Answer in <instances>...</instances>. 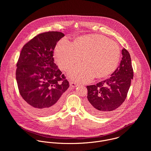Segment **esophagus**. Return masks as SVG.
Instances as JSON below:
<instances>
[{
    "instance_id": "obj_1",
    "label": "esophagus",
    "mask_w": 151,
    "mask_h": 151,
    "mask_svg": "<svg viewBox=\"0 0 151 151\" xmlns=\"http://www.w3.org/2000/svg\"><path fill=\"white\" fill-rule=\"evenodd\" d=\"M70 85L71 87H76V86H78V85H77V83H73V82L70 83Z\"/></svg>"
}]
</instances>
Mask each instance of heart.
Masks as SVG:
<instances>
[{"label": "heart", "mask_w": 151, "mask_h": 151, "mask_svg": "<svg viewBox=\"0 0 151 151\" xmlns=\"http://www.w3.org/2000/svg\"><path fill=\"white\" fill-rule=\"evenodd\" d=\"M55 57L59 67L66 70L79 63L83 64L72 68L70 78L77 83L91 81L94 77H106L117 68L120 58L118 44L99 34L78 37L73 43L63 38L57 43Z\"/></svg>", "instance_id": "obj_1"}]
</instances>
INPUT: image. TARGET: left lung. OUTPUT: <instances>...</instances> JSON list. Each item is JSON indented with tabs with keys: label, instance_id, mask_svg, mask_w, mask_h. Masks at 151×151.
I'll use <instances>...</instances> for the list:
<instances>
[{
	"label": "left lung",
	"instance_id": "left-lung-1",
	"mask_svg": "<svg viewBox=\"0 0 151 151\" xmlns=\"http://www.w3.org/2000/svg\"><path fill=\"white\" fill-rule=\"evenodd\" d=\"M122 54L120 65L110 77L96 85L86 86V109L92 114L106 116L119 108L126 98L133 78V70L129 52L123 48Z\"/></svg>",
	"mask_w": 151,
	"mask_h": 151
}]
</instances>
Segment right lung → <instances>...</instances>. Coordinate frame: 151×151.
<instances>
[{"mask_svg": "<svg viewBox=\"0 0 151 151\" xmlns=\"http://www.w3.org/2000/svg\"><path fill=\"white\" fill-rule=\"evenodd\" d=\"M65 36L50 31L35 36L22 47L17 63L16 80L22 98L41 116L57 111L69 87L65 75L54 63L53 50Z\"/></svg>", "mask_w": 151, "mask_h": 151, "instance_id": "1", "label": "right lung"}]
</instances>
